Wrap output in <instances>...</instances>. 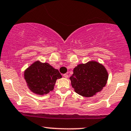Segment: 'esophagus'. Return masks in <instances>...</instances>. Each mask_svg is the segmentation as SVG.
<instances>
[{"label": "esophagus", "mask_w": 131, "mask_h": 131, "mask_svg": "<svg viewBox=\"0 0 131 131\" xmlns=\"http://www.w3.org/2000/svg\"><path fill=\"white\" fill-rule=\"evenodd\" d=\"M63 77L65 78H68V75L67 74H63Z\"/></svg>", "instance_id": "34e87169"}]
</instances>
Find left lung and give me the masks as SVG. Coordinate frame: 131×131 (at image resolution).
<instances>
[{
  "label": "left lung",
  "mask_w": 131,
  "mask_h": 131,
  "mask_svg": "<svg viewBox=\"0 0 131 131\" xmlns=\"http://www.w3.org/2000/svg\"><path fill=\"white\" fill-rule=\"evenodd\" d=\"M70 79L76 93L84 97H91L105 86L108 73L103 64L90 61L76 67Z\"/></svg>",
  "instance_id": "8db88e82"
}]
</instances>
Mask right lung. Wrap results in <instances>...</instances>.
<instances>
[{
  "mask_svg": "<svg viewBox=\"0 0 131 131\" xmlns=\"http://www.w3.org/2000/svg\"><path fill=\"white\" fill-rule=\"evenodd\" d=\"M62 77L58 70L48 63L36 61L24 72V78L31 92L44 95L53 90L57 79Z\"/></svg>",
  "mask_w": 131,
  "mask_h": 131,
  "instance_id": "1",
  "label": "right lung"
}]
</instances>
